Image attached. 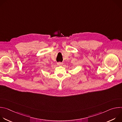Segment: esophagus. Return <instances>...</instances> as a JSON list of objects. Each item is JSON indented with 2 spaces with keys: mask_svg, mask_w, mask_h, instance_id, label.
<instances>
[{
  "mask_svg": "<svg viewBox=\"0 0 122 122\" xmlns=\"http://www.w3.org/2000/svg\"><path fill=\"white\" fill-rule=\"evenodd\" d=\"M63 63H62V62H58L57 63V65L58 66H61V65H63Z\"/></svg>",
  "mask_w": 122,
  "mask_h": 122,
  "instance_id": "34e87169",
  "label": "esophagus"
}]
</instances>
